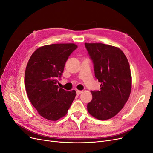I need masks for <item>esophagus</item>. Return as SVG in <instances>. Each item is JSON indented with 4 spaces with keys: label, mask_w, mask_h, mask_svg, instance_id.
<instances>
[{
    "label": "esophagus",
    "mask_w": 153,
    "mask_h": 153,
    "mask_svg": "<svg viewBox=\"0 0 153 153\" xmlns=\"http://www.w3.org/2000/svg\"><path fill=\"white\" fill-rule=\"evenodd\" d=\"M82 92V91H79V90H77L76 91V94L77 95H79V94H80Z\"/></svg>",
    "instance_id": "1"
}]
</instances>
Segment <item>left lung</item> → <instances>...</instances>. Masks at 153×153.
Returning a JSON list of instances; mask_svg holds the SVG:
<instances>
[{"label": "left lung", "instance_id": "8db88e82", "mask_svg": "<svg viewBox=\"0 0 153 153\" xmlns=\"http://www.w3.org/2000/svg\"><path fill=\"white\" fill-rule=\"evenodd\" d=\"M94 64L100 91H91L87 104L92 116L104 121L114 117L127 102L131 90V75L128 59L118 47L100 43H85Z\"/></svg>", "mask_w": 153, "mask_h": 153}]
</instances>
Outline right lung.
Returning <instances> with one entry per match:
<instances>
[{
	"label": "right lung",
	"mask_w": 153,
	"mask_h": 153,
	"mask_svg": "<svg viewBox=\"0 0 153 153\" xmlns=\"http://www.w3.org/2000/svg\"><path fill=\"white\" fill-rule=\"evenodd\" d=\"M74 43L45 45L36 49L27 63L25 87L32 105L50 121L65 116L75 98L76 91L58 86L69 55L77 48Z\"/></svg>",
	"instance_id": "add662e5"
}]
</instances>
